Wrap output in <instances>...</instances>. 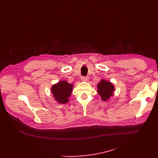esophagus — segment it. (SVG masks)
Listing matches in <instances>:
<instances>
[{
	"mask_svg": "<svg viewBox=\"0 0 158 158\" xmlns=\"http://www.w3.org/2000/svg\"><path fill=\"white\" fill-rule=\"evenodd\" d=\"M81 81L83 82H87L89 81V77H82Z\"/></svg>",
	"mask_w": 158,
	"mask_h": 158,
	"instance_id": "obj_1",
	"label": "esophagus"
}]
</instances>
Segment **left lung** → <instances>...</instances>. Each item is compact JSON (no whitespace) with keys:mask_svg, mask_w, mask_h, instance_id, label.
Here are the masks:
<instances>
[{"mask_svg":"<svg viewBox=\"0 0 158 158\" xmlns=\"http://www.w3.org/2000/svg\"><path fill=\"white\" fill-rule=\"evenodd\" d=\"M98 93L101 96V100L107 101L114 96V85L110 81L102 79L97 85Z\"/></svg>","mask_w":158,"mask_h":158,"instance_id":"8db88e82","label":"left lung"}]
</instances>
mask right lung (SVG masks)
Wrapping results in <instances>:
<instances>
[{
  "label": "right lung",
  "mask_w": 158,
  "mask_h": 158,
  "mask_svg": "<svg viewBox=\"0 0 158 158\" xmlns=\"http://www.w3.org/2000/svg\"><path fill=\"white\" fill-rule=\"evenodd\" d=\"M74 85L65 81H60L51 87V93L54 100L60 104H65L69 102V97L72 94Z\"/></svg>",
  "instance_id": "right-lung-1"
}]
</instances>
